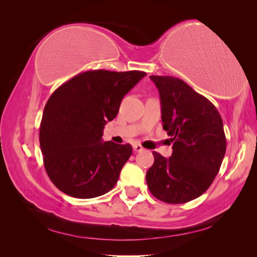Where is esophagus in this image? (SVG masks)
<instances>
[{
    "instance_id": "1",
    "label": "esophagus",
    "mask_w": 257,
    "mask_h": 257,
    "mask_svg": "<svg viewBox=\"0 0 257 257\" xmlns=\"http://www.w3.org/2000/svg\"><path fill=\"white\" fill-rule=\"evenodd\" d=\"M133 149H134L136 152H141V151H143V150H144V148H143V146H142V145L135 144V145H133Z\"/></svg>"
}]
</instances>
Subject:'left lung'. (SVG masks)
Returning <instances> with one entry per match:
<instances>
[{
	"instance_id": "obj_1",
	"label": "left lung",
	"mask_w": 257,
	"mask_h": 257,
	"mask_svg": "<svg viewBox=\"0 0 257 257\" xmlns=\"http://www.w3.org/2000/svg\"><path fill=\"white\" fill-rule=\"evenodd\" d=\"M160 93L162 121L173 138V154L153 152L146 175L154 197L183 204L204 194L217 175L226 151L223 121L215 106L188 83L172 76H150Z\"/></svg>"
}]
</instances>
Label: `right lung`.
Listing matches in <instances>:
<instances>
[{"label": "right lung", "mask_w": 257, "mask_h": 257, "mask_svg": "<svg viewBox=\"0 0 257 257\" xmlns=\"http://www.w3.org/2000/svg\"><path fill=\"white\" fill-rule=\"evenodd\" d=\"M147 74L89 71L54 91L40 128L44 165L57 188L76 198L109 192L133 148L103 142V130L119 112L121 100Z\"/></svg>", "instance_id": "add662e5"}]
</instances>
